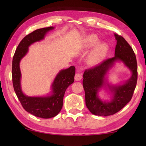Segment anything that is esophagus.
Wrapping results in <instances>:
<instances>
[{
	"mask_svg": "<svg viewBox=\"0 0 146 146\" xmlns=\"http://www.w3.org/2000/svg\"><path fill=\"white\" fill-rule=\"evenodd\" d=\"M82 78V75L80 73H76L75 76V80L76 81H79Z\"/></svg>",
	"mask_w": 146,
	"mask_h": 146,
	"instance_id": "esophagus-1",
	"label": "esophagus"
}]
</instances>
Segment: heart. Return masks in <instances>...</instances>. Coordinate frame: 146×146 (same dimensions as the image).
Here are the masks:
<instances>
[{
    "mask_svg": "<svg viewBox=\"0 0 146 146\" xmlns=\"http://www.w3.org/2000/svg\"><path fill=\"white\" fill-rule=\"evenodd\" d=\"M98 38L96 35H90L87 38V46L88 48L94 46L98 43ZM107 47L104 44H99L93 49L88 55V61L91 64H95L102 60L107 52Z\"/></svg>",
    "mask_w": 146,
    "mask_h": 146,
    "instance_id": "1",
    "label": "heart"
}]
</instances>
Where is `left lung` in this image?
Segmentation results:
<instances>
[{"label": "left lung", "mask_w": 146, "mask_h": 146, "mask_svg": "<svg viewBox=\"0 0 146 146\" xmlns=\"http://www.w3.org/2000/svg\"><path fill=\"white\" fill-rule=\"evenodd\" d=\"M115 36L117 40L115 56L102 61L93 68L86 69L83 75L86 105L90 112L95 115L109 116L119 111L131 100L137 86V62L134 51L122 36L115 34ZM117 60L122 61L130 68L132 76L124 85L111 86V90L114 93L113 98L110 103L102 102L98 97V91L104 83L106 73Z\"/></svg>", "instance_id": "obj_1"}]
</instances>
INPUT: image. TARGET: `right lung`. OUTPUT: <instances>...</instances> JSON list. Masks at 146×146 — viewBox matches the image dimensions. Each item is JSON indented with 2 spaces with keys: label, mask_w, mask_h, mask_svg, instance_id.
<instances>
[{
  "label": "right lung",
  "mask_w": 146,
  "mask_h": 146,
  "mask_svg": "<svg viewBox=\"0 0 146 146\" xmlns=\"http://www.w3.org/2000/svg\"><path fill=\"white\" fill-rule=\"evenodd\" d=\"M53 29L48 27L36 29L24 37L17 46L12 62V82L17 98L26 111L42 118L55 117L63 106V98L66 89L73 83L75 66L60 71L52 84L53 94L47 97H30L24 95L21 88V70L19 63L28 52V47L35 42L43 39L47 32Z\"/></svg>",
  "instance_id": "1"
}]
</instances>
